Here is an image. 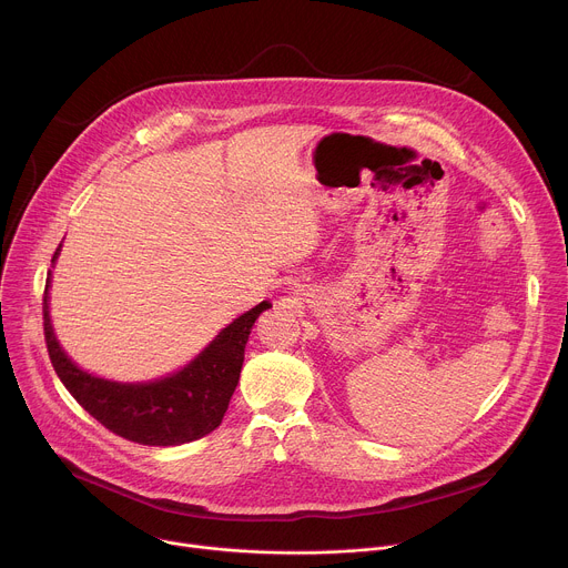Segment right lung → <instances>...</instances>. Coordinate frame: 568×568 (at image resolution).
Here are the masks:
<instances>
[{
  "label": "right lung",
  "instance_id": "add662e5",
  "mask_svg": "<svg viewBox=\"0 0 568 568\" xmlns=\"http://www.w3.org/2000/svg\"><path fill=\"white\" fill-rule=\"evenodd\" d=\"M60 247L53 254L58 258ZM49 281L42 314L51 364L90 416L112 434L150 447H173L197 440L220 427L245 362V346L256 318L272 303L263 301L237 316L182 371L145 384H121L80 371L60 348L49 318Z\"/></svg>",
  "mask_w": 568,
  "mask_h": 568
}]
</instances>
